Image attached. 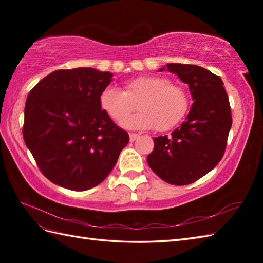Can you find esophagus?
Masks as SVG:
<instances>
[{
  "label": "esophagus",
  "instance_id": "1",
  "mask_svg": "<svg viewBox=\"0 0 263 263\" xmlns=\"http://www.w3.org/2000/svg\"><path fill=\"white\" fill-rule=\"evenodd\" d=\"M139 137H140V136H139L138 133H130V141H131V142L136 141Z\"/></svg>",
  "mask_w": 263,
  "mask_h": 263
}]
</instances>
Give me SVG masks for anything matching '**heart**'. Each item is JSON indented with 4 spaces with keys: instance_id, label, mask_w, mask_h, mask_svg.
Wrapping results in <instances>:
<instances>
[{
    "instance_id": "obj_1",
    "label": "heart",
    "mask_w": 263,
    "mask_h": 263,
    "mask_svg": "<svg viewBox=\"0 0 263 263\" xmlns=\"http://www.w3.org/2000/svg\"><path fill=\"white\" fill-rule=\"evenodd\" d=\"M137 101L141 111L126 120ZM99 105L116 123L125 119L122 125L126 128L168 131L186 115L190 99L182 87L173 85L166 78L146 74L127 80L124 91L115 87L105 88L99 95Z\"/></svg>"
}]
</instances>
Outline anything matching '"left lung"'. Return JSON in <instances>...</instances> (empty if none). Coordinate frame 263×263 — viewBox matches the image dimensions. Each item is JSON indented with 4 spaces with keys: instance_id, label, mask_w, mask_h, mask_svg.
I'll return each mask as SVG.
<instances>
[{
    "instance_id": "8db88e82",
    "label": "left lung",
    "mask_w": 263,
    "mask_h": 263,
    "mask_svg": "<svg viewBox=\"0 0 263 263\" xmlns=\"http://www.w3.org/2000/svg\"><path fill=\"white\" fill-rule=\"evenodd\" d=\"M165 69L189 85L194 103L170 137L154 138L147 161L161 180L186 185L214 170L224 156L232 127L230 100L220 78L201 66L168 63L158 71Z\"/></svg>"
}]
</instances>
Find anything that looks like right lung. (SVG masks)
<instances>
[{
    "mask_svg": "<svg viewBox=\"0 0 263 263\" xmlns=\"http://www.w3.org/2000/svg\"><path fill=\"white\" fill-rule=\"evenodd\" d=\"M111 77L92 68L58 70L28 95L25 143L54 184L73 191L98 185L130 140L100 108L99 95Z\"/></svg>",
    "mask_w": 263,
    "mask_h": 263,
    "instance_id": "add662e5",
    "label": "right lung"
}]
</instances>
